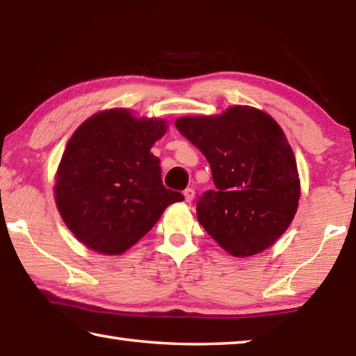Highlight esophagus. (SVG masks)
Listing matches in <instances>:
<instances>
[{
	"label": "esophagus",
	"instance_id": "esophagus-1",
	"mask_svg": "<svg viewBox=\"0 0 356 356\" xmlns=\"http://www.w3.org/2000/svg\"><path fill=\"white\" fill-rule=\"evenodd\" d=\"M184 197H185V202H191L193 200H195V190L193 188H186L184 191Z\"/></svg>",
	"mask_w": 356,
	"mask_h": 356
}]
</instances>
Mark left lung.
<instances>
[{
  "mask_svg": "<svg viewBox=\"0 0 356 356\" xmlns=\"http://www.w3.org/2000/svg\"><path fill=\"white\" fill-rule=\"evenodd\" d=\"M176 127L212 168L215 188L196 206L197 221L229 254H257L291 225L300 201L293 150L262 110L229 106L213 116H185Z\"/></svg>",
  "mask_w": 356,
  "mask_h": 356,
  "instance_id": "left-lung-1",
  "label": "left lung"
}]
</instances>
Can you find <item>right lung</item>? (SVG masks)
<instances>
[{"instance_id":"obj_1","label":"right lung","mask_w":356,"mask_h":356,"mask_svg":"<svg viewBox=\"0 0 356 356\" xmlns=\"http://www.w3.org/2000/svg\"><path fill=\"white\" fill-rule=\"evenodd\" d=\"M166 130L163 119L111 108L70 136L55 176V201L65 226L89 250L122 254L168 206L184 201L165 188L159 156L150 152Z\"/></svg>"}]
</instances>
